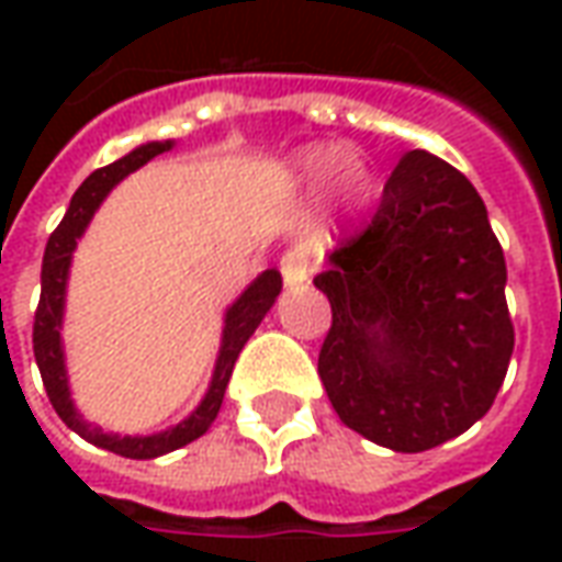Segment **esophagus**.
I'll return each instance as SVG.
<instances>
[{
  "instance_id": "34e87169",
  "label": "esophagus",
  "mask_w": 562,
  "mask_h": 562,
  "mask_svg": "<svg viewBox=\"0 0 562 562\" xmlns=\"http://www.w3.org/2000/svg\"><path fill=\"white\" fill-rule=\"evenodd\" d=\"M280 273L282 282L294 289V285H304L306 277H310V258L301 249H285L280 258Z\"/></svg>"
}]
</instances>
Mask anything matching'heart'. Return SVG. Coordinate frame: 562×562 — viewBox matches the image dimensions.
<instances>
[{
  "label": "heart",
  "mask_w": 562,
  "mask_h": 562,
  "mask_svg": "<svg viewBox=\"0 0 562 562\" xmlns=\"http://www.w3.org/2000/svg\"><path fill=\"white\" fill-rule=\"evenodd\" d=\"M301 171L313 183H334L342 201L361 204L373 192V177L367 165L352 153H340L337 147H310L301 153Z\"/></svg>",
  "instance_id": "heart-1"
}]
</instances>
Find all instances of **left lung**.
Here are the masks:
<instances>
[{
    "label": "left lung",
    "mask_w": 562,
    "mask_h": 562,
    "mask_svg": "<svg viewBox=\"0 0 562 562\" xmlns=\"http://www.w3.org/2000/svg\"><path fill=\"white\" fill-rule=\"evenodd\" d=\"M328 261L316 277L330 301L318 376L340 422L406 454L470 430L515 349L506 258L475 186L406 153L373 220Z\"/></svg>",
    "instance_id": "1"
}]
</instances>
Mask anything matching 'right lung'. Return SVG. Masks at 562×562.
I'll return each instance as SVG.
<instances>
[{"label": "right lung", "mask_w": 562, "mask_h": 562, "mask_svg": "<svg viewBox=\"0 0 562 562\" xmlns=\"http://www.w3.org/2000/svg\"><path fill=\"white\" fill-rule=\"evenodd\" d=\"M165 149H171V140H153L144 147L132 149L128 156H123L114 165H104L99 171H92L80 189L71 195L66 216L56 225L50 240L44 246V261H42V297H38V310H35V322H32V352H35V364L42 370V382L47 397L54 403L56 415L63 422L80 434L87 442L99 448H108L120 458L132 460H149L168 454L173 448L189 446L192 439L207 434V427L213 424L216 413H220L222 397L228 389V379H232L234 361L246 346V340L252 337V330L258 328V322L265 318L277 294L282 289L280 270H265L244 294L240 301L228 310L225 316V330H222V349L216 370H213V382H210L207 397L201 401L195 413L189 415L183 424H177L171 430L156 436H114L102 434L99 427H92L75 413L71 397H68V382H66V364H63V346H59V325H63V301H66V277L68 265H71V252L78 246V237L83 228L90 225L92 213L102 204V198L114 189L126 173L140 168L144 161L153 156H159Z\"/></svg>", "instance_id": "1"}]
</instances>
